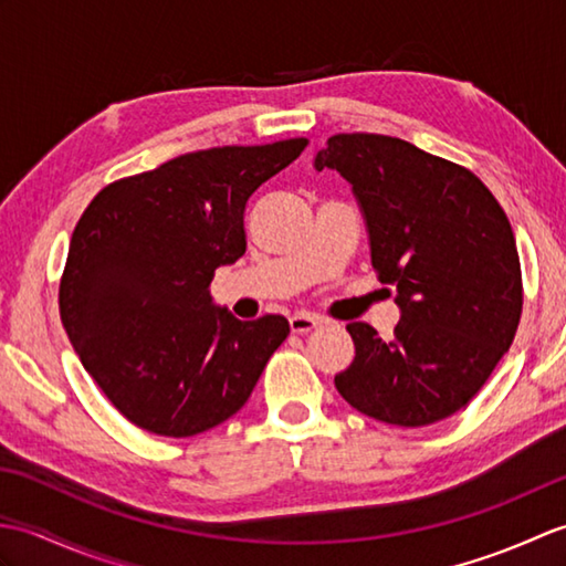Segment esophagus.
<instances>
[{"mask_svg": "<svg viewBox=\"0 0 566 566\" xmlns=\"http://www.w3.org/2000/svg\"><path fill=\"white\" fill-rule=\"evenodd\" d=\"M321 326V318L318 316H314V314H294L292 318H290V328H292V333H298V335H304V333H308V331H314V328H318Z\"/></svg>", "mask_w": 566, "mask_h": 566, "instance_id": "34e87169", "label": "esophagus"}]
</instances>
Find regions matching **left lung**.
Segmentation results:
<instances>
[{
	"label": "left lung",
	"mask_w": 566,
	"mask_h": 566,
	"mask_svg": "<svg viewBox=\"0 0 566 566\" xmlns=\"http://www.w3.org/2000/svg\"><path fill=\"white\" fill-rule=\"evenodd\" d=\"M353 187L371 268L396 284L391 340L347 323L355 359L335 389L381 423L420 428L460 411L509 353L523 308L506 213L482 179L413 143L338 134L314 158Z\"/></svg>",
	"instance_id": "8db88e82"
}]
</instances>
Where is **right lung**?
Wrapping results in <instances>:
<instances>
[{
  "label": "right lung",
  "mask_w": 566,
  "mask_h": 566,
  "mask_svg": "<svg viewBox=\"0 0 566 566\" xmlns=\"http://www.w3.org/2000/svg\"><path fill=\"white\" fill-rule=\"evenodd\" d=\"M306 143L179 155L104 187L84 209L60 280V318L84 369L130 423L189 438L250 399L290 321H238L209 286L245 252L250 197Z\"/></svg>",
  "instance_id": "add662e5"
}]
</instances>
